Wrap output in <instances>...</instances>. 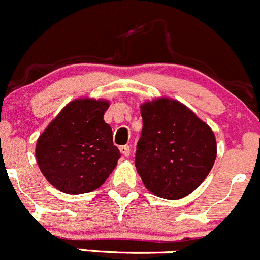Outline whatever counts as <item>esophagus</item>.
I'll return each mask as SVG.
<instances>
[{"label":"esophagus","mask_w":260,"mask_h":260,"mask_svg":"<svg viewBox=\"0 0 260 260\" xmlns=\"http://www.w3.org/2000/svg\"><path fill=\"white\" fill-rule=\"evenodd\" d=\"M119 151H120V153L123 154V156L128 157V156H129V153H131V147L129 146H120Z\"/></svg>","instance_id":"obj_1"}]
</instances>
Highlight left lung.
<instances>
[{"label": "left lung", "instance_id": "8db88e82", "mask_svg": "<svg viewBox=\"0 0 260 260\" xmlns=\"http://www.w3.org/2000/svg\"><path fill=\"white\" fill-rule=\"evenodd\" d=\"M143 128L136 169L148 191L177 200L206 179L216 158L214 132L190 108L172 98L141 104Z\"/></svg>", "mask_w": 260, "mask_h": 260}]
</instances>
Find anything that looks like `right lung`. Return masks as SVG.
<instances>
[{"label": "right lung", "mask_w": 260, "mask_h": 260, "mask_svg": "<svg viewBox=\"0 0 260 260\" xmlns=\"http://www.w3.org/2000/svg\"><path fill=\"white\" fill-rule=\"evenodd\" d=\"M106 99L79 98L68 103L36 143L35 156L45 179L61 192L80 195L101 187L120 153L103 117Z\"/></svg>", "instance_id": "right-lung-1"}]
</instances>
